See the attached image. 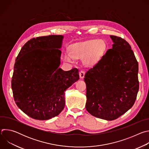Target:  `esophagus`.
Instances as JSON below:
<instances>
[{"label": "esophagus", "mask_w": 149, "mask_h": 149, "mask_svg": "<svg viewBox=\"0 0 149 149\" xmlns=\"http://www.w3.org/2000/svg\"><path fill=\"white\" fill-rule=\"evenodd\" d=\"M79 77L81 79H83L84 78V75H85V72L84 71H81L79 72Z\"/></svg>", "instance_id": "1"}]
</instances>
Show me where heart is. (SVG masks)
<instances>
[{"instance_id":"1","label":"heart","mask_w":149,"mask_h":149,"mask_svg":"<svg viewBox=\"0 0 149 149\" xmlns=\"http://www.w3.org/2000/svg\"><path fill=\"white\" fill-rule=\"evenodd\" d=\"M105 49L106 44L104 40H87L71 45L70 52H65L62 58L63 61L67 62H74L75 58H82V62L85 65L91 66L101 59Z\"/></svg>"}]
</instances>
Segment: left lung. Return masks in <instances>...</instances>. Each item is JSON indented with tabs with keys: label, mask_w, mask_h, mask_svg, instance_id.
<instances>
[{
	"label": "left lung",
	"mask_w": 149,
	"mask_h": 149,
	"mask_svg": "<svg viewBox=\"0 0 149 149\" xmlns=\"http://www.w3.org/2000/svg\"><path fill=\"white\" fill-rule=\"evenodd\" d=\"M113 44L85 75L86 108L92 116L114 120L134 105L139 88V65L130 44L110 35Z\"/></svg>",
	"instance_id": "1"
}]
</instances>
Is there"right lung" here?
Masks as SVG:
<instances>
[{
	"label": "right lung",
	"instance_id": "add662e5",
	"mask_svg": "<svg viewBox=\"0 0 149 149\" xmlns=\"http://www.w3.org/2000/svg\"><path fill=\"white\" fill-rule=\"evenodd\" d=\"M63 36L31 39L20 49L14 65L12 89L17 107L30 117L47 120L65 107V91L79 78L77 68H59Z\"/></svg>",
	"mask_w": 149,
	"mask_h": 149
}]
</instances>
